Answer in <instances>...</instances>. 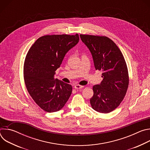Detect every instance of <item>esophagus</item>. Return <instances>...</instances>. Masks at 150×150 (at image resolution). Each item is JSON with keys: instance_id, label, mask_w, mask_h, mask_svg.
I'll return each instance as SVG.
<instances>
[{"instance_id": "obj_1", "label": "esophagus", "mask_w": 150, "mask_h": 150, "mask_svg": "<svg viewBox=\"0 0 150 150\" xmlns=\"http://www.w3.org/2000/svg\"><path fill=\"white\" fill-rule=\"evenodd\" d=\"M74 87H75V88L76 90H79V89L82 88H83V86H82V85H79V84H76V85H75Z\"/></svg>"}]
</instances>
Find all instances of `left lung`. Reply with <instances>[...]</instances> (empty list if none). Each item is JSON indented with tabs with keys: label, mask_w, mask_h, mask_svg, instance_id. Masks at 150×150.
<instances>
[{
	"label": "left lung",
	"mask_w": 150,
	"mask_h": 150,
	"mask_svg": "<svg viewBox=\"0 0 150 150\" xmlns=\"http://www.w3.org/2000/svg\"><path fill=\"white\" fill-rule=\"evenodd\" d=\"M91 53L96 70L103 72V81L93 87L90 99L96 111L108 113L120 105L129 85V74L125 58L119 47L105 36L80 34Z\"/></svg>",
	"instance_id": "left-lung-1"
}]
</instances>
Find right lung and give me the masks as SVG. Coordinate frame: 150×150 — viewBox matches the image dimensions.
Returning <instances> with one entry per match:
<instances>
[{
	"mask_svg": "<svg viewBox=\"0 0 150 150\" xmlns=\"http://www.w3.org/2000/svg\"><path fill=\"white\" fill-rule=\"evenodd\" d=\"M79 35H46L38 38L28 50L24 64L27 90L45 112L60 110L71 95V85L54 79L66 53L79 41Z\"/></svg>",
	"mask_w": 150,
	"mask_h": 150,
	"instance_id": "add662e5",
	"label": "right lung"
}]
</instances>
